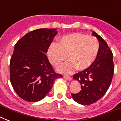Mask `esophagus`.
I'll return each mask as SVG.
<instances>
[{"label": "esophagus", "instance_id": "esophagus-1", "mask_svg": "<svg viewBox=\"0 0 121 121\" xmlns=\"http://www.w3.org/2000/svg\"><path fill=\"white\" fill-rule=\"evenodd\" d=\"M63 77L65 78H66V79L68 80H72V78L70 77V76H68V75H63Z\"/></svg>", "mask_w": 121, "mask_h": 121}]
</instances>
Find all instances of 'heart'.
Returning a JSON list of instances; mask_svg holds the SVG:
<instances>
[{
	"label": "heart",
	"instance_id": "heart-1",
	"mask_svg": "<svg viewBox=\"0 0 121 121\" xmlns=\"http://www.w3.org/2000/svg\"><path fill=\"white\" fill-rule=\"evenodd\" d=\"M99 43L95 37L82 33H73L63 37L58 43H53L48 50V56L51 64L58 66L68 56L70 60L59 67L61 72L70 73L77 68L84 70L95 60Z\"/></svg>",
	"mask_w": 121,
	"mask_h": 121
}]
</instances>
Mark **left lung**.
Here are the masks:
<instances>
[{
  "mask_svg": "<svg viewBox=\"0 0 121 121\" xmlns=\"http://www.w3.org/2000/svg\"><path fill=\"white\" fill-rule=\"evenodd\" d=\"M92 34L99 42L97 56L88 68L73 76L80 83L81 90L72 94V97L82 105L92 104L103 97L110 86L114 72L113 54L109 46L97 33L93 31Z\"/></svg>",
  "mask_w": 121,
  "mask_h": 121,
  "instance_id": "obj_1",
  "label": "left lung"
}]
</instances>
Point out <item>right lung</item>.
<instances>
[{
  "instance_id": "1",
  "label": "right lung",
  "mask_w": 121,
  "mask_h": 121,
  "mask_svg": "<svg viewBox=\"0 0 121 121\" xmlns=\"http://www.w3.org/2000/svg\"><path fill=\"white\" fill-rule=\"evenodd\" d=\"M56 29H38L24 35L15 44L10 61V80L16 94L27 102L43 99L57 78L45 53Z\"/></svg>"
}]
</instances>
